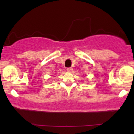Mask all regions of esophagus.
Masks as SVG:
<instances>
[{
    "label": "esophagus",
    "instance_id": "esophagus-1",
    "mask_svg": "<svg viewBox=\"0 0 134 134\" xmlns=\"http://www.w3.org/2000/svg\"><path fill=\"white\" fill-rule=\"evenodd\" d=\"M67 70L68 72H72V70H73V69H72V67H68V68L67 69Z\"/></svg>",
    "mask_w": 134,
    "mask_h": 134
}]
</instances>
